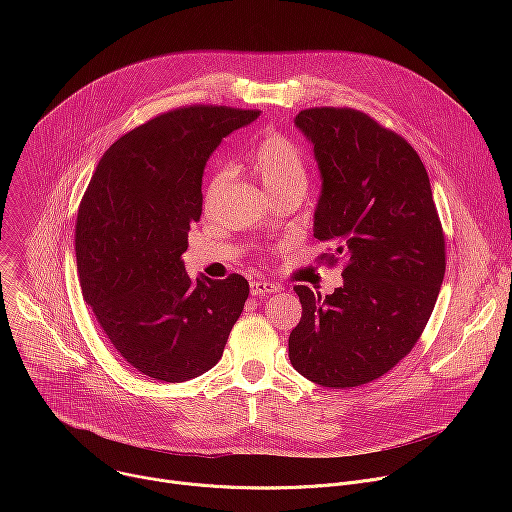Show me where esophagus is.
<instances>
[{"instance_id":"esophagus-1","label":"esophagus","mask_w":512,"mask_h":512,"mask_svg":"<svg viewBox=\"0 0 512 512\" xmlns=\"http://www.w3.org/2000/svg\"><path fill=\"white\" fill-rule=\"evenodd\" d=\"M281 287L273 281L267 279H255L251 281V296H269V294H277Z\"/></svg>"}]
</instances>
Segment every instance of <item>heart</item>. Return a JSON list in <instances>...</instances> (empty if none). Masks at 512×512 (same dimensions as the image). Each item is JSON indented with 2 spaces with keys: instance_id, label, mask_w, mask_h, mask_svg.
<instances>
[{
  "instance_id": "b5f03b06",
  "label": "heart",
  "mask_w": 512,
  "mask_h": 512,
  "mask_svg": "<svg viewBox=\"0 0 512 512\" xmlns=\"http://www.w3.org/2000/svg\"><path fill=\"white\" fill-rule=\"evenodd\" d=\"M251 172L269 192V196H279L285 192L304 194L308 186V164L306 156L298 145L281 133L269 131L253 148L249 158ZM231 176L229 166L216 168L206 186V198L221 190Z\"/></svg>"
}]
</instances>
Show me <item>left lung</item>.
<instances>
[{
    "instance_id": "1",
    "label": "left lung",
    "mask_w": 512,
    "mask_h": 512,
    "mask_svg": "<svg viewBox=\"0 0 512 512\" xmlns=\"http://www.w3.org/2000/svg\"><path fill=\"white\" fill-rule=\"evenodd\" d=\"M322 192L314 237L344 261V283L322 298L296 285L302 320L289 360L316 385H367L411 352L446 273V245L429 176L411 145L354 109L300 111Z\"/></svg>"
}]
</instances>
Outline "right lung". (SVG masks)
Wrapping results in <instances>:
<instances>
[{"mask_svg":"<svg viewBox=\"0 0 512 512\" xmlns=\"http://www.w3.org/2000/svg\"><path fill=\"white\" fill-rule=\"evenodd\" d=\"M261 111L192 105L121 135L99 160L77 216L83 296L129 367L184 383L221 360L249 283L192 279L190 227L202 214V174L229 133Z\"/></svg>","mask_w":512,"mask_h":512,"instance_id":"right-lung-1","label":"right lung"}]
</instances>
